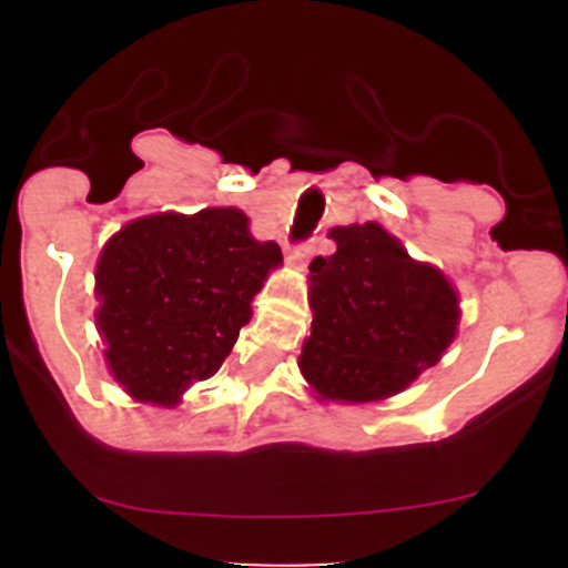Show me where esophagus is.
Segmentation results:
<instances>
[{
	"label": "esophagus",
	"instance_id": "esophagus-1",
	"mask_svg": "<svg viewBox=\"0 0 568 568\" xmlns=\"http://www.w3.org/2000/svg\"><path fill=\"white\" fill-rule=\"evenodd\" d=\"M313 255H316V242H300L288 247V261L296 263V266H305Z\"/></svg>",
	"mask_w": 568,
	"mask_h": 568
}]
</instances>
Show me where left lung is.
<instances>
[{
  "mask_svg": "<svg viewBox=\"0 0 568 568\" xmlns=\"http://www.w3.org/2000/svg\"><path fill=\"white\" fill-rule=\"evenodd\" d=\"M329 236L337 250L311 263L313 326L300 368L321 398H387L443 357L459 300L437 268L412 261L376 222Z\"/></svg>",
  "mask_w": 568,
  "mask_h": 568,
  "instance_id": "obj_1",
  "label": "left lung"
}]
</instances>
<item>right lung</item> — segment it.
I'll return each mask as SVG.
<instances>
[{"label": "right lung", "mask_w": 568, "mask_h": 568, "mask_svg": "<svg viewBox=\"0 0 568 568\" xmlns=\"http://www.w3.org/2000/svg\"><path fill=\"white\" fill-rule=\"evenodd\" d=\"M239 209L156 214L106 242L95 268L112 376L136 400L173 406L220 371L268 268L274 242H255Z\"/></svg>", "instance_id": "1"}]
</instances>
